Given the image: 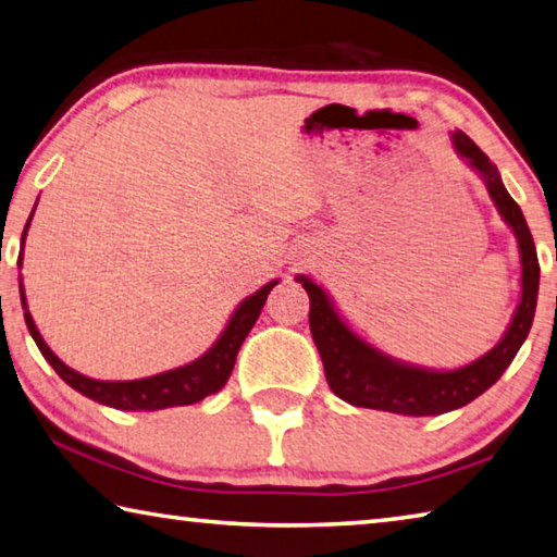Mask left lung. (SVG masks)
Listing matches in <instances>:
<instances>
[{
  "instance_id": "left-lung-1",
  "label": "left lung",
  "mask_w": 557,
  "mask_h": 557,
  "mask_svg": "<svg viewBox=\"0 0 557 557\" xmlns=\"http://www.w3.org/2000/svg\"><path fill=\"white\" fill-rule=\"evenodd\" d=\"M450 146L455 156L465 160V165L484 182L502 221L517 238L521 262L519 305L497 346L468 366L441 370L399 360L372 346L350 326L326 289L309 275H297V282H301L311 301L309 326L329 387L352 407L380 409L401 413V417H438V413L460 409L504 375L531 331L535 301H539L541 268L529 224L521 214V207L504 187L497 165L472 144L470 136H465L462 131H450Z\"/></svg>"
}]
</instances>
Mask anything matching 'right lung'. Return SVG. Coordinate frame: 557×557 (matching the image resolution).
<instances>
[{
  "instance_id": "right-lung-1",
  "label": "right lung",
  "mask_w": 557,
  "mask_h": 557,
  "mask_svg": "<svg viewBox=\"0 0 557 557\" xmlns=\"http://www.w3.org/2000/svg\"><path fill=\"white\" fill-rule=\"evenodd\" d=\"M38 205V201H36ZM36 211V207H34ZM32 216H28L24 234H22V256H18L16 265L22 268L24 262V240L28 234V226H32ZM22 280V277H18ZM280 280H270L268 285H262L258 292H252L250 297H246L240 305L231 313V319L226 321L224 331L219 333V338L211 343V348L207 352H201L197 360L187 362V366H180L175 370H165L158 372V375L150 377H140V380H124V382H114V380H95L87 377L83 372L73 370L65 366L53 350L48 348V343L40 336V331L36 329L32 311H28V301H26V292H24V282H18V295H22V309H24V319L28 333L36 341L38 350L44 352V358L50 362L60 380L67 382L75 392L85 394L87 399L104 404V407L111 409H121V411H158V409H168V407H187V404H197L209 394L219 392L224 387L226 380L231 377V370L236 366V356L240 346H244L246 336L252 329V323L258 321L262 305L270 295V289L277 285Z\"/></svg>"
}]
</instances>
